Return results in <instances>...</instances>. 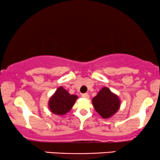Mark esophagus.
<instances>
[{"label": "esophagus", "instance_id": "1", "mask_svg": "<svg viewBox=\"0 0 160 160\" xmlns=\"http://www.w3.org/2000/svg\"><path fill=\"white\" fill-rule=\"evenodd\" d=\"M82 98H89V95L87 93H84V94L82 95Z\"/></svg>", "mask_w": 160, "mask_h": 160}]
</instances>
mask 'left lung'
<instances>
[{
  "label": "left lung",
  "mask_w": 160,
  "mask_h": 160,
  "mask_svg": "<svg viewBox=\"0 0 160 160\" xmlns=\"http://www.w3.org/2000/svg\"><path fill=\"white\" fill-rule=\"evenodd\" d=\"M92 102L95 111L104 119L111 118L120 108L118 95L112 92L108 87L102 88L92 98Z\"/></svg>",
  "instance_id": "8db88e82"
}]
</instances>
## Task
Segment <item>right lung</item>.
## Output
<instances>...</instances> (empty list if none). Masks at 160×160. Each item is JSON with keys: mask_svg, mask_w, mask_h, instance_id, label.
<instances>
[{"mask_svg": "<svg viewBox=\"0 0 160 160\" xmlns=\"http://www.w3.org/2000/svg\"><path fill=\"white\" fill-rule=\"evenodd\" d=\"M78 97L71 95L62 86H59L49 98L48 107L50 112L58 116L65 115L71 111Z\"/></svg>", "mask_w": 160, "mask_h": 160, "instance_id": "1", "label": "right lung"}]
</instances>
